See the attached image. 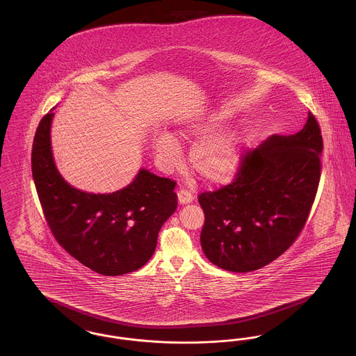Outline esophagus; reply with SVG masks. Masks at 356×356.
I'll return each mask as SVG.
<instances>
[{"mask_svg":"<svg viewBox=\"0 0 356 356\" xmlns=\"http://www.w3.org/2000/svg\"><path fill=\"white\" fill-rule=\"evenodd\" d=\"M177 199H179V203L181 204V205H186V204L192 203L193 195L191 192L186 191V189H181L177 193Z\"/></svg>","mask_w":356,"mask_h":356,"instance_id":"obj_1","label":"esophagus"}]
</instances>
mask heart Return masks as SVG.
Segmentation results:
<instances>
[{
	"mask_svg": "<svg viewBox=\"0 0 356 356\" xmlns=\"http://www.w3.org/2000/svg\"><path fill=\"white\" fill-rule=\"evenodd\" d=\"M228 119L229 115L224 109H213L188 115L179 122V134L183 138L200 137L191 148L189 161L193 170L208 183L220 184L232 180L243 163L250 134L243 128L219 131ZM152 144L156 159L164 170L177 165L181 148L176 136L168 131H157Z\"/></svg>",
	"mask_w": 356,
	"mask_h": 356,
	"instance_id": "b5f03b06",
	"label": "heart"
}]
</instances>
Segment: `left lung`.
<instances>
[{
    "instance_id": "left-lung-1",
    "label": "left lung",
    "mask_w": 356,
    "mask_h": 356,
    "mask_svg": "<svg viewBox=\"0 0 356 356\" xmlns=\"http://www.w3.org/2000/svg\"><path fill=\"white\" fill-rule=\"evenodd\" d=\"M323 138L309 112L303 129L245 153L229 186L199 196L200 241L211 263L251 272L286 252L305 227L321 180Z\"/></svg>"
}]
</instances>
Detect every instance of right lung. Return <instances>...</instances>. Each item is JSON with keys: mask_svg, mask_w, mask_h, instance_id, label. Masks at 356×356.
Returning <instances> with one entry per match:
<instances>
[{"mask_svg": "<svg viewBox=\"0 0 356 356\" xmlns=\"http://www.w3.org/2000/svg\"><path fill=\"white\" fill-rule=\"evenodd\" d=\"M53 109L40 121L32 149L34 186L51 234L97 273L118 276L141 268L152 257L160 228L176 211L175 181L141 168L131 184L112 193L70 186L51 152Z\"/></svg>", "mask_w": 356, "mask_h": 356, "instance_id": "right-lung-1", "label": "right lung"}]
</instances>
